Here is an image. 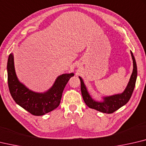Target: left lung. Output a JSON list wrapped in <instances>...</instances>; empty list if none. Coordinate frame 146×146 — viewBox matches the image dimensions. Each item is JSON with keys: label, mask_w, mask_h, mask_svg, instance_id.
<instances>
[{"label": "left lung", "mask_w": 146, "mask_h": 146, "mask_svg": "<svg viewBox=\"0 0 146 146\" xmlns=\"http://www.w3.org/2000/svg\"><path fill=\"white\" fill-rule=\"evenodd\" d=\"M131 55L133 59V70L131 75L130 79L126 88L121 94H115L113 96L103 98V102H96L92 98L87 91V88L80 76L79 78L81 83V92L84 102L89 108L100 111L101 112L106 113H112L118 110L121 107L126 105L133 93L135 86V82L137 76V68L135 59L133 53L131 52Z\"/></svg>", "instance_id": "1"}]
</instances>
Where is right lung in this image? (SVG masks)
<instances>
[{
  "mask_svg": "<svg viewBox=\"0 0 146 146\" xmlns=\"http://www.w3.org/2000/svg\"><path fill=\"white\" fill-rule=\"evenodd\" d=\"M7 82L9 92L18 105L34 115H43L59 107L62 92L74 74H62L57 78L53 86L44 93L35 92L22 84L16 75L14 57L10 54L7 60Z\"/></svg>",
  "mask_w": 146,
  "mask_h": 146,
  "instance_id": "1",
  "label": "right lung"
}]
</instances>
